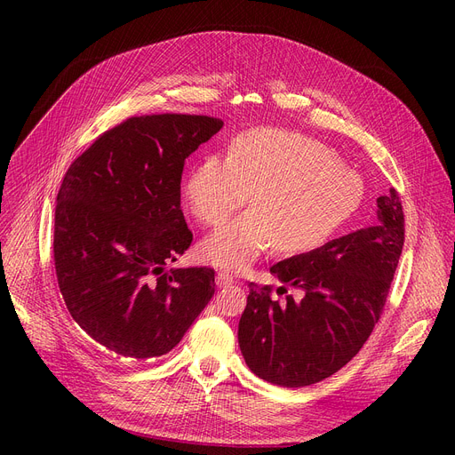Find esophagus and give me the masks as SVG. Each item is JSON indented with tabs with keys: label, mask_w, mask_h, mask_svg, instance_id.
Here are the masks:
<instances>
[{
	"label": "esophagus",
	"mask_w": 455,
	"mask_h": 455,
	"mask_svg": "<svg viewBox=\"0 0 455 455\" xmlns=\"http://www.w3.org/2000/svg\"><path fill=\"white\" fill-rule=\"evenodd\" d=\"M234 280H232V275H228V273H225V271H220L218 273V276H215V283L220 285V288H223V285H228V283H232Z\"/></svg>",
	"instance_id": "1"
}]
</instances>
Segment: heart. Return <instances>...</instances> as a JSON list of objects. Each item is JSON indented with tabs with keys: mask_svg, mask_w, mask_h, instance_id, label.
Here are the masks:
<instances>
[{
	"mask_svg": "<svg viewBox=\"0 0 455 455\" xmlns=\"http://www.w3.org/2000/svg\"><path fill=\"white\" fill-rule=\"evenodd\" d=\"M251 194L256 208L201 242L206 264L243 271L273 245L283 254L323 247L360 208L363 182L321 141L264 127L237 136L227 160L196 164L182 184L189 212L210 227L227 221Z\"/></svg>",
	"mask_w": 455,
	"mask_h": 455,
	"instance_id": "b5f03b06",
	"label": "heart"
}]
</instances>
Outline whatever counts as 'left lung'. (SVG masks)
Instances as JSON below:
<instances>
[{"mask_svg": "<svg viewBox=\"0 0 455 455\" xmlns=\"http://www.w3.org/2000/svg\"><path fill=\"white\" fill-rule=\"evenodd\" d=\"M372 227L350 232L271 267L282 283L302 291L285 302L271 285L249 283L237 341L249 369L282 387H304L338 372L360 352L389 295L403 247L398 191L376 199ZM285 285L276 293H288Z\"/></svg>", "mask_w": 455, "mask_h": 455, "instance_id": "8db88e82", "label": "left lung"}]
</instances>
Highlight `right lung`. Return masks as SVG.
Returning <instances> with one entry per match:
<instances>
[{"instance_id": "1", "label": "right lung", "mask_w": 455, "mask_h": 455, "mask_svg": "<svg viewBox=\"0 0 455 455\" xmlns=\"http://www.w3.org/2000/svg\"><path fill=\"white\" fill-rule=\"evenodd\" d=\"M220 117L134 116L68 167L53 258L69 315L114 363L170 352L215 291L210 267L165 271L194 240L180 210L186 158Z\"/></svg>"}]
</instances>
